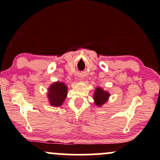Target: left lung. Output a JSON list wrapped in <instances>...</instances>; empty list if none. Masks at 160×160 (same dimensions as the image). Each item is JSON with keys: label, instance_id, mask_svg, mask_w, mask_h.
<instances>
[{"label": "left lung", "instance_id": "8db88e82", "mask_svg": "<svg viewBox=\"0 0 160 160\" xmlns=\"http://www.w3.org/2000/svg\"><path fill=\"white\" fill-rule=\"evenodd\" d=\"M110 96L108 92L104 91L102 88H97L95 91L94 99L95 104L98 106H101L107 102L108 97Z\"/></svg>", "mask_w": 160, "mask_h": 160}]
</instances>
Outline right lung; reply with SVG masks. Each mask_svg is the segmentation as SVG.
<instances>
[{
	"label": "right lung",
	"instance_id": "add662e5",
	"mask_svg": "<svg viewBox=\"0 0 160 160\" xmlns=\"http://www.w3.org/2000/svg\"><path fill=\"white\" fill-rule=\"evenodd\" d=\"M68 93L67 86L63 82H56L49 88L48 98L52 106H61L66 98Z\"/></svg>",
	"mask_w": 160,
	"mask_h": 160
}]
</instances>
